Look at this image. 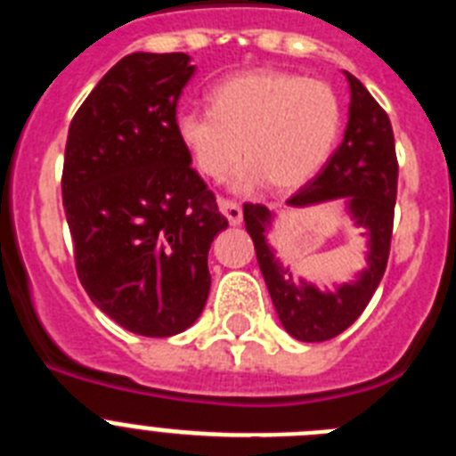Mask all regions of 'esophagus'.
I'll return each mask as SVG.
<instances>
[{
	"label": "esophagus",
	"instance_id": "obj_1",
	"mask_svg": "<svg viewBox=\"0 0 456 456\" xmlns=\"http://www.w3.org/2000/svg\"><path fill=\"white\" fill-rule=\"evenodd\" d=\"M219 209L224 212V216L228 219V224L231 225H240L241 219H244V215H241V208L237 203H232V200L219 199Z\"/></svg>",
	"mask_w": 456,
	"mask_h": 456
}]
</instances>
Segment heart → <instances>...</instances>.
Returning <instances> with one entry per match:
<instances>
[{"label":"heart","mask_w":456,"mask_h":456,"mask_svg":"<svg viewBox=\"0 0 456 456\" xmlns=\"http://www.w3.org/2000/svg\"><path fill=\"white\" fill-rule=\"evenodd\" d=\"M212 109H180L175 139L191 164L212 180L240 162L235 180L251 189L267 180L276 191L304 187L329 162L342 130V102L320 79L285 70H248L216 84Z\"/></svg>","instance_id":"1"}]
</instances>
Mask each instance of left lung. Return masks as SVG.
Returning a JSON list of instances; mask_svg holds the SVG:
<instances>
[{
	"mask_svg": "<svg viewBox=\"0 0 456 456\" xmlns=\"http://www.w3.org/2000/svg\"><path fill=\"white\" fill-rule=\"evenodd\" d=\"M349 84V120L345 139L289 208H313L340 199L345 215L365 237V267L349 283L317 288L294 278L269 241L276 212L265 205H244V224L256 247L276 315L285 331L301 342H324L347 331L372 299L384 278L397 199V157L390 118L368 88L345 70Z\"/></svg>",
	"mask_w": 456,
	"mask_h": 456,
	"instance_id": "1",
	"label": "left lung"
}]
</instances>
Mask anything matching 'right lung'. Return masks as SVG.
<instances>
[{
	"mask_svg": "<svg viewBox=\"0 0 456 456\" xmlns=\"http://www.w3.org/2000/svg\"><path fill=\"white\" fill-rule=\"evenodd\" d=\"M193 70L183 52L123 56L68 130L61 191L77 276L136 336H175L199 320L209 247L228 228L173 132Z\"/></svg>",
	"mask_w": 456,
	"mask_h": 456,
	"instance_id": "obj_1",
	"label": "right lung"
}]
</instances>
